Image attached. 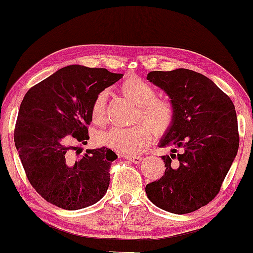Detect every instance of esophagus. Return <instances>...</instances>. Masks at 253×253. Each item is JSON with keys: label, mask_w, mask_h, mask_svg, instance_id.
Here are the masks:
<instances>
[{"label": "esophagus", "mask_w": 253, "mask_h": 253, "mask_svg": "<svg viewBox=\"0 0 253 253\" xmlns=\"http://www.w3.org/2000/svg\"><path fill=\"white\" fill-rule=\"evenodd\" d=\"M126 159H127L132 164H139V162L143 160V157L141 155H126Z\"/></svg>", "instance_id": "1"}]
</instances>
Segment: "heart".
Segmentation results:
<instances>
[{
  "label": "heart",
  "instance_id": "obj_1",
  "mask_svg": "<svg viewBox=\"0 0 253 253\" xmlns=\"http://www.w3.org/2000/svg\"><path fill=\"white\" fill-rule=\"evenodd\" d=\"M122 94L130 101L136 103L138 110L136 120L145 123L133 126H114L103 131L98 136L100 145L123 154L137 153L152 138V130L162 134L171 126L174 122V107L167 100L157 98V89L150 83L138 77H130L120 86ZM107 91L100 92L93 100L91 115L95 123H103L106 119Z\"/></svg>",
  "mask_w": 253,
  "mask_h": 253
}]
</instances>
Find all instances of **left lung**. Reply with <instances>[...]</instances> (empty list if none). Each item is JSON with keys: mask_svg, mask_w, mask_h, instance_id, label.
Returning <instances> with one entry per match:
<instances>
[{"mask_svg": "<svg viewBox=\"0 0 253 253\" xmlns=\"http://www.w3.org/2000/svg\"><path fill=\"white\" fill-rule=\"evenodd\" d=\"M147 79L167 93L175 117L159 144L172 147L170 155L161 157L165 174L148 183L145 191L161 210L191 213L219 193L236 157L240 136L235 106L210 78L189 69L151 71Z\"/></svg>", "mask_w": 253, "mask_h": 253, "instance_id": "1", "label": "left lung"}]
</instances>
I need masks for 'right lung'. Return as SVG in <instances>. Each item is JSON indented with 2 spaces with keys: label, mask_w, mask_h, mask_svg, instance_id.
Wrapping results in <instances>:
<instances>
[{
  "label": "right lung",
  "mask_w": 253,
  "mask_h": 253,
  "mask_svg": "<svg viewBox=\"0 0 253 253\" xmlns=\"http://www.w3.org/2000/svg\"><path fill=\"white\" fill-rule=\"evenodd\" d=\"M107 69L68 65L24 96L15 126V145L31 185L63 210L98 203L109 186V169L117 155L106 147L76 158L87 144V126L95 96L122 78Z\"/></svg>",
  "instance_id": "right-lung-1"
}]
</instances>
